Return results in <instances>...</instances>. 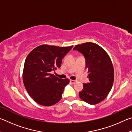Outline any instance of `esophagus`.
Masks as SVG:
<instances>
[{"mask_svg": "<svg viewBox=\"0 0 132 132\" xmlns=\"http://www.w3.org/2000/svg\"><path fill=\"white\" fill-rule=\"evenodd\" d=\"M77 81L76 80H70V82L71 84H75V82H76Z\"/></svg>", "mask_w": 132, "mask_h": 132, "instance_id": "34e87169", "label": "esophagus"}]
</instances>
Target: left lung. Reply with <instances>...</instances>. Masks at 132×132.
Returning a JSON list of instances; mask_svg holds the SVG:
<instances>
[{
	"instance_id": "1",
	"label": "left lung",
	"mask_w": 132,
	"mask_h": 132,
	"mask_svg": "<svg viewBox=\"0 0 132 132\" xmlns=\"http://www.w3.org/2000/svg\"><path fill=\"white\" fill-rule=\"evenodd\" d=\"M73 50L84 56L90 81L83 84L79 97L89 104L100 103L108 95L113 83L114 70L110 57L101 46L93 42L76 45Z\"/></svg>"
}]
</instances>
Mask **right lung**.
<instances>
[{"mask_svg":"<svg viewBox=\"0 0 132 132\" xmlns=\"http://www.w3.org/2000/svg\"><path fill=\"white\" fill-rule=\"evenodd\" d=\"M72 48L42 45L26 57L23 82L29 95L37 103L51 106L61 100L64 87L70 81L56 77L51 71L60 68L62 59Z\"/></svg>","mask_w":132,"mask_h":132,"instance_id":"1","label":"right lung"}]
</instances>
